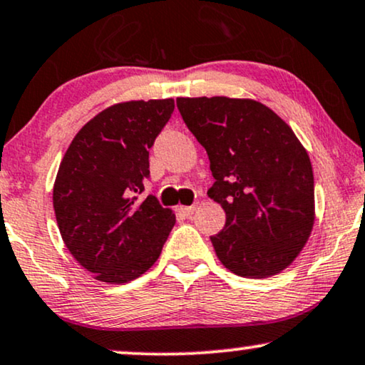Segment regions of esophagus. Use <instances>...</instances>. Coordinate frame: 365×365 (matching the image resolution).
<instances>
[{
	"instance_id": "34e87169",
	"label": "esophagus",
	"mask_w": 365,
	"mask_h": 365,
	"mask_svg": "<svg viewBox=\"0 0 365 365\" xmlns=\"http://www.w3.org/2000/svg\"><path fill=\"white\" fill-rule=\"evenodd\" d=\"M197 210V205H190V207H178V212L185 217H192Z\"/></svg>"
}]
</instances>
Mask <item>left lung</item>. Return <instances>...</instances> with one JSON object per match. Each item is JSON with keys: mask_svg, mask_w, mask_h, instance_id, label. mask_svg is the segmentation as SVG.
Segmentation results:
<instances>
[{"mask_svg": "<svg viewBox=\"0 0 365 365\" xmlns=\"http://www.w3.org/2000/svg\"><path fill=\"white\" fill-rule=\"evenodd\" d=\"M188 130L207 150L225 210L210 237L222 265L245 279L280 274L307 244L315 220L314 172L294 130L250 98H177Z\"/></svg>", "mask_w": 365, "mask_h": 365, "instance_id": "obj_1", "label": "left lung"}]
</instances>
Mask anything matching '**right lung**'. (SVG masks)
Listing matches in <instances>:
<instances>
[{
    "mask_svg": "<svg viewBox=\"0 0 365 365\" xmlns=\"http://www.w3.org/2000/svg\"><path fill=\"white\" fill-rule=\"evenodd\" d=\"M173 98L120 101L71 140L53 185L61 239L95 280L126 284L162 254L175 213L148 195V148L173 113Z\"/></svg>",
    "mask_w": 365,
    "mask_h": 365,
    "instance_id": "1",
    "label": "right lung"
}]
</instances>
